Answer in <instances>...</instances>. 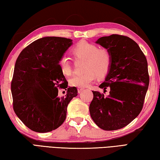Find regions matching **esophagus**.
Segmentation results:
<instances>
[{"label":"esophagus","mask_w":160,"mask_h":160,"mask_svg":"<svg viewBox=\"0 0 160 160\" xmlns=\"http://www.w3.org/2000/svg\"><path fill=\"white\" fill-rule=\"evenodd\" d=\"M84 89V88H83V87H78V91L79 93L81 92V91H82Z\"/></svg>","instance_id":"1"}]
</instances>
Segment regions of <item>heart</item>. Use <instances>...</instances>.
<instances>
[{
    "label": "heart",
    "instance_id": "heart-1",
    "mask_svg": "<svg viewBox=\"0 0 160 160\" xmlns=\"http://www.w3.org/2000/svg\"><path fill=\"white\" fill-rule=\"evenodd\" d=\"M75 57L85 58L84 73L76 74L69 79L71 86L85 87L90 85L98 76H103L109 70L111 55L109 51L104 47H98L96 44L84 40L78 42L72 48ZM59 66L64 75L69 76L72 73V67L66 56L59 60Z\"/></svg>",
    "mask_w": 160,
    "mask_h": 160
}]
</instances>
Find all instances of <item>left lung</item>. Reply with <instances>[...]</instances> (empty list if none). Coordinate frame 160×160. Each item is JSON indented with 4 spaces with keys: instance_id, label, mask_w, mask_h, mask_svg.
Returning <instances> with one entry per match:
<instances>
[{
    "instance_id": "obj_1",
    "label": "left lung",
    "mask_w": 160,
    "mask_h": 160,
    "mask_svg": "<svg viewBox=\"0 0 160 160\" xmlns=\"http://www.w3.org/2000/svg\"><path fill=\"white\" fill-rule=\"evenodd\" d=\"M96 42L111 53L109 70L99 86L110 91L105 97L92 91L90 115L100 128L118 130L131 123L143 107L149 84L147 60L138 44L127 36L112 34Z\"/></svg>"
}]
</instances>
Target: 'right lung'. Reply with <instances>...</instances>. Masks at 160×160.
Segmentation results:
<instances>
[{
	"mask_svg": "<svg viewBox=\"0 0 160 160\" xmlns=\"http://www.w3.org/2000/svg\"><path fill=\"white\" fill-rule=\"evenodd\" d=\"M71 45V39L45 37L25 47L16 60L11 84L13 110L33 131L58 128L65 120L68 104L78 96L76 87H68L58 63ZM59 88L66 91L64 96H59Z\"/></svg>",
	"mask_w": 160,
	"mask_h": 160,
	"instance_id": "obj_1",
	"label": "right lung"
}]
</instances>
